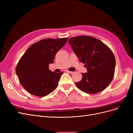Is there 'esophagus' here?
Here are the masks:
<instances>
[{
    "mask_svg": "<svg viewBox=\"0 0 133 133\" xmlns=\"http://www.w3.org/2000/svg\"><path fill=\"white\" fill-rule=\"evenodd\" d=\"M66 72L68 73H69V74H73L74 73L73 71H69V70H67Z\"/></svg>",
    "mask_w": 133,
    "mask_h": 133,
    "instance_id": "obj_1",
    "label": "esophagus"
}]
</instances>
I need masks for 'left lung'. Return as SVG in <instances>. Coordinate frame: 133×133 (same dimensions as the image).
<instances>
[{
  "instance_id": "8db88e82",
  "label": "left lung",
  "mask_w": 133,
  "mask_h": 133,
  "mask_svg": "<svg viewBox=\"0 0 133 133\" xmlns=\"http://www.w3.org/2000/svg\"><path fill=\"white\" fill-rule=\"evenodd\" d=\"M68 42L87 69V73H82V80L75 83L76 87L88 94L105 89L113 79L115 68V57L109 48L89 36L71 38Z\"/></svg>"
}]
</instances>
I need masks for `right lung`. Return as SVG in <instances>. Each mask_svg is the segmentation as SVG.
<instances>
[{"instance_id":"right-lung-1","label":"right lung","mask_w":133,"mask_h":133,"mask_svg":"<svg viewBox=\"0 0 133 133\" xmlns=\"http://www.w3.org/2000/svg\"><path fill=\"white\" fill-rule=\"evenodd\" d=\"M68 38L45 39L33 44L19 61L16 73L21 84L29 93L44 96L53 92L58 85L63 71L49 69L55 55L64 46Z\"/></svg>"}]
</instances>
